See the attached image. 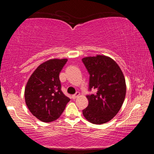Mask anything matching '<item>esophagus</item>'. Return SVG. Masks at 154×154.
<instances>
[{
  "label": "esophagus",
  "instance_id": "esophagus-1",
  "mask_svg": "<svg viewBox=\"0 0 154 154\" xmlns=\"http://www.w3.org/2000/svg\"><path fill=\"white\" fill-rule=\"evenodd\" d=\"M80 95V93L79 92H76V93H75V94H73V95H72V98H73V99H75V98H77L78 97V96H79Z\"/></svg>",
  "mask_w": 154,
  "mask_h": 154
}]
</instances>
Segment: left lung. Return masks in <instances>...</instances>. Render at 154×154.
Wrapping results in <instances>:
<instances>
[{
  "label": "left lung",
  "mask_w": 154,
  "mask_h": 154,
  "mask_svg": "<svg viewBox=\"0 0 154 154\" xmlns=\"http://www.w3.org/2000/svg\"><path fill=\"white\" fill-rule=\"evenodd\" d=\"M82 62L90 74L89 90H96L86 96L89 104L83 115L91 123L105 124L116 116L124 101L126 85L124 74L108 56L85 57Z\"/></svg>",
  "instance_id": "left-lung-1"
}]
</instances>
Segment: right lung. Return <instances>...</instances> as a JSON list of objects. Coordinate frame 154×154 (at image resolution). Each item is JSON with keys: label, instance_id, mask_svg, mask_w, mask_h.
<instances>
[{"label": "right lung", "instance_id": "add662e5", "mask_svg": "<svg viewBox=\"0 0 154 154\" xmlns=\"http://www.w3.org/2000/svg\"><path fill=\"white\" fill-rule=\"evenodd\" d=\"M67 59H51L40 64L26 85V104L34 116L43 122H53L64 111L70 98L61 90L59 74Z\"/></svg>", "mask_w": 154, "mask_h": 154}]
</instances>
